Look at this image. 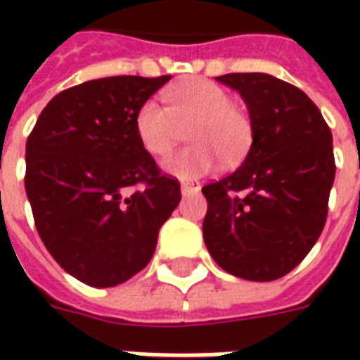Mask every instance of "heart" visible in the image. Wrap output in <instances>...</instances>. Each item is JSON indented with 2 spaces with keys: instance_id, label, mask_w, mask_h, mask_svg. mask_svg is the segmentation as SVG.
Instances as JSON below:
<instances>
[{
  "instance_id": "heart-1",
  "label": "heart",
  "mask_w": 360,
  "mask_h": 360,
  "mask_svg": "<svg viewBox=\"0 0 360 360\" xmlns=\"http://www.w3.org/2000/svg\"><path fill=\"white\" fill-rule=\"evenodd\" d=\"M245 133H247V123H245L243 113L237 108H233V105H227L226 125L221 129L218 139H221V142H226L224 139H229V144H231L235 141H243Z\"/></svg>"
}]
</instances>
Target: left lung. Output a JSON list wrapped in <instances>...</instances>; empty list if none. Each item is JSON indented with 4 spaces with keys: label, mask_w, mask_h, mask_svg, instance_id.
Returning <instances> with one entry per match:
<instances>
[{
    "label": "left lung",
    "mask_w": 360,
    "mask_h": 360,
    "mask_svg": "<svg viewBox=\"0 0 360 360\" xmlns=\"http://www.w3.org/2000/svg\"><path fill=\"white\" fill-rule=\"evenodd\" d=\"M156 79L105 77L59 92L27 141L25 188L53 260L90 287L146 268L181 200L144 150L139 113Z\"/></svg>",
    "instance_id": "8db88e82"
}]
</instances>
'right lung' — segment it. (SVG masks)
Masks as SVG:
<instances>
[{
	"mask_svg": "<svg viewBox=\"0 0 360 360\" xmlns=\"http://www.w3.org/2000/svg\"><path fill=\"white\" fill-rule=\"evenodd\" d=\"M249 105L250 144L233 173L202 188L206 249L250 281L291 271L318 241L335 177L332 133L302 90L264 73L218 77Z\"/></svg>",
	"mask_w": 360,
	"mask_h": 360,
	"instance_id": "right-lung-1",
	"label": "right lung"
}]
</instances>
